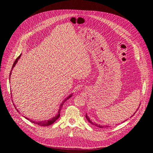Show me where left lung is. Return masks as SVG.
I'll list each match as a JSON object with an SVG mask.
<instances>
[{"label":"left lung","instance_id":"8db88e82","mask_svg":"<svg viewBox=\"0 0 153 153\" xmlns=\"http://www.w3.org/2000/svg\"><path fill=\"white\" fill-rule=\"evenodd\" d=\"M85 118H86V119L88 120V121H89L91 123H92V124H93V125H95L96 126H97V127H99V128H108L109 127V126H102V125H97V124H94L93 123H92V122L90 120V119H89V118L87 117V114L85 115Z\"/></svg>","mask_w":153,"mask_h":153}]
</instances>
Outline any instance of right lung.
Segmentation results:
<instances>
[{
    "label": "right lung",
    "mask_w": 153,
    "mask_h": 153,
    "mask_svg": "<svg viewBox=\"0 0 153 153\" xmlns=\"http://www.w3.org/2000/svg\"><path fill=\"white\" fill-rule=\"evenodd\" d=\"M20 56H21V54L19 56V57L16 59V60L15 61V62H14V63H13V66H12V69H11V71H10V74H11V72H12V69L14 68V66H15V64H16V63L17 62V61H18V60L20 59ZM72 94L71 95H69V97L66 99H65L64 100V101L62 103V104L61 105V107H60V109L59 110V111H58V115H56V116H55V117H54L51 120H47V121H44V122H36V121H33V120H30V119H28V118H27V119H28V120H30V121L31 122H32V123H34L35 124H36V125H39V126H49V125H52L53 123H54V122H55V121H56V120H58V118L59 117V116H60V114H59V113H60V110H61V107L62 106V105H63V103L65 102L68 99H69L70 97H72ZM14 107H15V105H14Z\"/></svg>",
    "instance_id": "add662e5"
}]
</instances>
